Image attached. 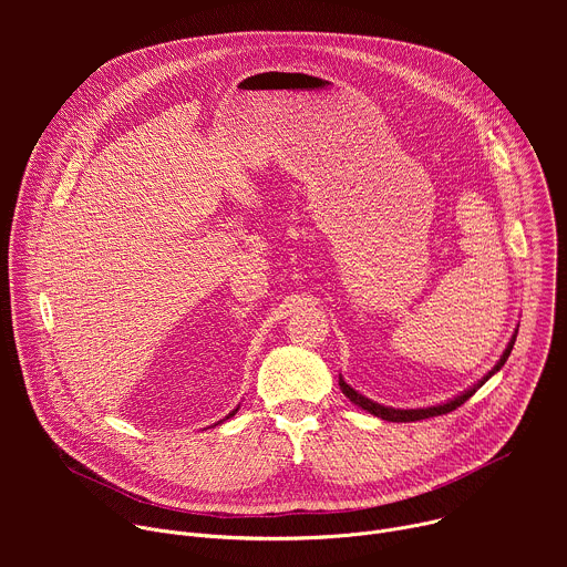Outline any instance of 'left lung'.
<instances>
[{
  "mask_svg": "<svg viewBox=\"0 0 567 567\" xmlns=\"http://www.w3.org/2000/svg\"><path fill=\"white\" fill-rule=\"evenodd\" d=\"M514 343H516V334L512 337V341H509V346H507V350H505V354L501 357V361L496 363V368L484 377L477 385H473L471 390H466V392H462L460 396H455L453 401H446V403H442V406H431V409H417V411H399V409H385V406H381V403H374V401H370L368 396H363V394H359L354 388H350L346 381H343V377L339 374V385H341V390H343V394L350 399V401H354L357 406H361L363 411H368L370 415H374V417H381V420H385V422H417V420H429V417H437V415H446V413H451V411H455V409H460L462 403L468 399V396H473L475 392H477V388H482L484 385V381H489L503 365H505V361L509 359V354H512V348H514Z\"/></svg>",
  "mask_w": 567,
  "mask_h": 567,
  "instance_id": "1",
  "label": "left lung"
}]
</instances>
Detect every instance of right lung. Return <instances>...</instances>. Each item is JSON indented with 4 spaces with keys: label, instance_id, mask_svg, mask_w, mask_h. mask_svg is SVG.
<instances>
[{
    "label": "right lung",
    "instance_id": "1",
    "mask_svg": "<svg viewBox=\"0 0 567 567\" xmlns=\"http://www.w3.org/2000/svg\"><path fill=\"white\" fill-rule=\"evenodd\" d=\"M235 413H237V409H235V411H233V413H228V417H233V415H235Z\"/></svg>",
    "mask_w": 567,
    "mask_h": 567
}]
</instances>
